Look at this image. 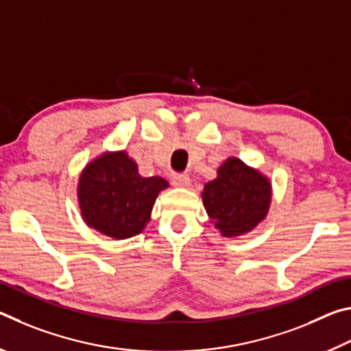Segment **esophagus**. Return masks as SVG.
Listing matches in <instances>:
<instances>
[{
	"instance_id": "1",
	"label": "esophagus",
	"mask_w": 351,
	"mask_h": 351,
	"mask_svg": "<svg viewBox=\"0 0 351 351\" xmlns=\"http://www.w3.org/2000/svg\"><path fill=\"white\" fill-rule=\"evenodd\" d=\"M171 182H173V186L176 187H187L190 182V178L186 173H175L171 176Z\"/></svg>"
}]
</instances>
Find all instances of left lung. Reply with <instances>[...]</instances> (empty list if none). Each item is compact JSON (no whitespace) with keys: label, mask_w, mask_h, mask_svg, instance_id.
<instances>
[{"label":"left lung","mask_w":351,"mask_h":351,"mask_svg":"<svg viewBox=\"0 0 351 351\" xmlns=\"http://www.w3.org/2000/svg\"><path fill=\"white\" fill-rule=\"evenodd\" d=\"M203 201L223 235H240L265 218L271 201V184L240 159L229 158L218 169L217 180L204 186Z\"/></svg>","instance_id":"1"}]
</instances>
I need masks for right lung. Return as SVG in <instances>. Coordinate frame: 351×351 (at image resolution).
<instances>
[{
	"instance_id": "1",
	"label": "right lung",
	"mask_w": 351,
	"mask_h": 351,
	"mask_svg": "<svg viewBox=\"0 0 351 351\" xmlns=\"http://www.w3.org/2000/svg\"><path fill=\"white\" fill-rule=\"evenodd\" d=\"M165 187L162 178H142L127 153L104 154L80 176L82 215L99 232L128 239L144 229L158 193Z\"/></svg>"
}]
</instances>
